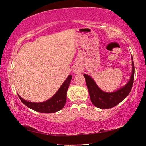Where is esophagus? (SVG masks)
<instances>
[{"mask_svg": "<svg viewBox=\"0 0 146 146\" xmlns=\"http://www.w3.org/2000/svg\"><path fill=\"white\" fill-rule=\"evenodd\" d=\"M73 72L74 74H80L82 72V69L80 67H79V66H74V68H73Z\"/></svg>", "mask_w": 146, "mask_h": 146, "instance_id": "obj_1", "label": "esophagus"}]
</instances>
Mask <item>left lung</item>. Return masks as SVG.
<instances>
[{"mask_svg":"<svg viewBox=\"0 0 146 146\" xmlns=\"http://www.w3.org/2000/svg\"><path fill=\"white\" fill-rule=\"evenodd\" d=\"M132 60V72L129 82L124 86L113 92H105L99 88L91 76L84 74L86 86L89 92L91 102L96 107L100 109L111 108L119 104L129 95L133 86L135 75L133 60Z\"/></svg>","mask_w":146,"mask_h":146,"instance_id":"8db88e82","label":"left lung"}]
</instances>
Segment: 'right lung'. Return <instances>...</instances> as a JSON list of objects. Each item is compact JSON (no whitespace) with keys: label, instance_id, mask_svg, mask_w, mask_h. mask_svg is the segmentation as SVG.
I'll return each instance as SVG.
<instances>
[{"label":"right lung","instance_id":"right-lung-1","mask_svg":"<svg viewBox=\"0 0 146 146\" xmlns=\"http://www.w3.org/2000/svg\"><path fill=\"white\" fill-rule=\"evenodd\" d=\"M72 76L69 75L61 85L58 90L52 98L42 102H29L19 96L20 100L25 105L34 111L42 113H53L60 111L65 105L66 95L69 84L72 79Z\"/></svg>","mask_w":146,"mask_h":146}]
</instances>
